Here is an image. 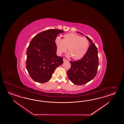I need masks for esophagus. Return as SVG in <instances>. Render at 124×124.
Instances as JSON below:
<instances>
[{"label":"esophagus","mask_w":124,"mask_h":124,"mask_svg":"<svg viewBox=\"0 0 124 124\" xmlns=\"http://www.w3.org/2000/svg\"><path fill=\"white\" fill-rule=\"evenodd\" d=\"M63 61H64V62H67L68 60H66L65 59H63Z\"/></svg>","instance_id":"esophagus-1"}]
</instances>
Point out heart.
I'll list each match as a JSON object with an SVG mask.
<instances>
[{
    "label": "heart",
    "instance_id": "obj_1",
    "mask_svg": "<svg viewBox=\"0 0 124 124\" xmlns=\"http://www.w3.org/2000/svg\"><path fill=\"white\" fill-rule=\"evenodd\" d=\"M55 43L60 54L65 52L68 49V56L71 57L75 60L82 59L86 54L90 46V41L86 38L74 33L65 34L63 39L56 38Z\"/></svg>",
    "mask_w": 124,
    "mask_h": 124
}]
</instances>
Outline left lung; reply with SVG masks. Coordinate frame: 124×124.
I'll use <instances>...</instances> for the list:
<instances>
[{
	"label": "left lung",
	"instance_id": "left-lung-1",
	"mask_svg": "<svg viewBox=\"0 0 124 124\" xmlns=\"http://www.w3.org/2000/svg\"><path fill=\"white\" fill-rule=\"evenodd\" d=\"M86 37L90 44L87 52L80 60L70 62L71 67L67 72L69 79L78 85L85 84L94 79L99 66L97 48L90 39Z\"/></svg>",
	"mask_w": 124,
	"mask_h": 124
}]
</instances>
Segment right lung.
Returning a JSON list of instances; mask_svg holds the SVG:
<instances>
[{"label": "right lung", "instance_id": "add662e5", "mask_svg": "<svg viewBox=\"0 0 124 124\" xmlns=\"http://www.w3.org/2000/svg\"><path fill=\"white\" fill-rule=\"evenodd\" d=\"M60 30L51 29L36 34L30 42L27 51L26 69L34 81H49L57 67L63 63V58L56 55L55 40Z\"/></svg>", "mask_w": 124, "mask_h": 124}]
</instances>
